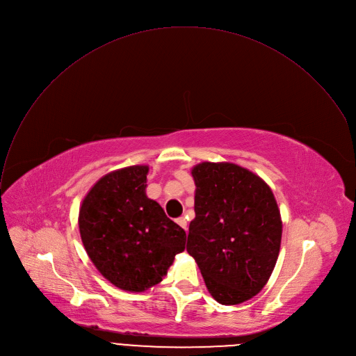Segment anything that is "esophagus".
Segmentation results:
<instances>
[{"label":"esophagus","mask_w":356,"mask_h":356,"mask_svg":"<svg viewBox=\"0 0 356 356\" xmlns=\"http://www.w3.org/2000/svg\"><path fill=\"white\" fill-rule=\"evenodd\" d=\"M177 223L186 232L188 230V222L185 220V218H179V219H177Z\"/></svg>","instance_id":"1"}]
</instances>
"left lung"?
Instances as JSON below:
<instances>
[{
    "mask_svg": "<svg viewBox=\"0 0 356 356\" xmlns=\"http://www.w3.org/2000/svg\"><path fill=\"white\" fill-rule=\"evenodd\" d=\"M195 181V219L186 251L211 298L240 305L258 295L275 268L282 219L269 185L233 163H200Z\"/></svg>",
    "mask_w": 356,
    "mask_h": 356,
    "instance_id": "obj_1",
    "label": "left lung"
}]
</instances>
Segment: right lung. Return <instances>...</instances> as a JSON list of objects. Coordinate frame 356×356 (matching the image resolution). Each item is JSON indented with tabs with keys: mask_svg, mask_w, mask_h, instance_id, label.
<instances>
[{
	"mask_svg": "<svg viewBox=\"0 0 356 356\" xmlns=\"http://www.w3.org/2000/svg\"><path fill=\"white\" fill-rule=\"evenodd\" d=\"M149 165L104 175L86 195L79 215L84 248L112 285L145 292L167 275L185 250L186 234L147 197Z\"/></svg>",
	"mask_w": 356,
	"mask_h": 356,
	"instance_id": "right-lung-1",
	"label": "right lung"
}]
</instances>
